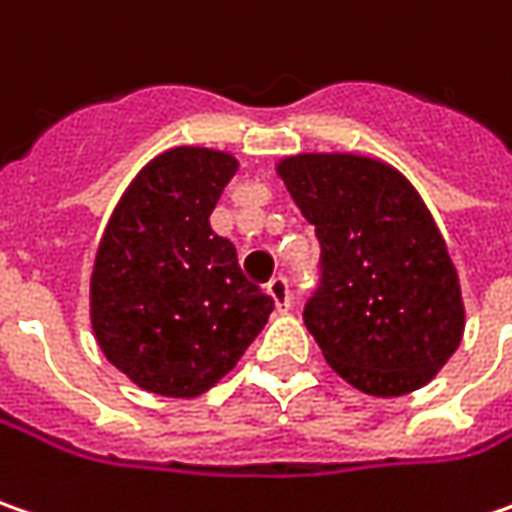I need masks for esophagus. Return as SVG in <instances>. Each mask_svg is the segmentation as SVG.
<instances>
[{
  "instance_id": "34e87169",
  "label": "esophagus",
  "mask_w": 512,
  "mask_h": 512,
  "mask_svg": "<svg viewBox=\"0 0 512 512\" xmlns=\"http://www.w3.org/2000/svg\"><path fill=\"white\" fill-rule=\"evenodd\" d=\"M266 291H269V297L274 300L277 311H289L291 309V291H289V283H286L283 277H274L272 283L266 286Z\"/></svg>"
}]
</instances>
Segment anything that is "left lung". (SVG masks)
<instances>
[{
	"mask_svg": "<svg viewBox=\"0 0 512 512\" xmlns=\"http://www.w3.org/2000/svg\"><path fill=\"white\" fill-rule=\"evenodd\" d=\"M274 172L320 240L323 286L303 317L331 371L368 397L425 388L465 337V300L416 186L360 152L283 155Z\"/></svg>",
	"mask_w": 512,
	"mask_h": 512,
	"instance_id": "left-lung-1",
	"label": "left lung"
}]
</instances>
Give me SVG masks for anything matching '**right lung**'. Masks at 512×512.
I'll list each match as a JSON object with an SVG mask.
<instances>
[{
    "mask_svg": "<svg viewBox=\"0 0 512 512\" xmlns=\"http://www.w3.org/2000/svg\"><path fill=\"white\" fill-rule=\"evenodd\" d=\"M240 161L172 147L138 169L98 240L90 326L101 354L138 385L195 399L218 385L263 331L274 303L249 283L209 215Z\"/></svg>",
    "mask_w": 512,
    "mask_h": 512,
    "instance_id": "obj_1",
    "label": "right lung"
}]
</instances>
